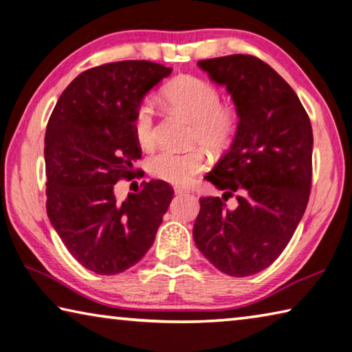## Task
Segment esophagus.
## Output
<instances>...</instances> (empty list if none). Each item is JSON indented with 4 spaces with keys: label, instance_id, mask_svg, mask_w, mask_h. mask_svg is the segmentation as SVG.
I'll use <instances>...</instances> for the list:
<instances>
[{
    "label": "esophagus",
    "instance_id": "esophagus-1",
    "mask_svg": "<svg viewBox=\"0 0 352 352\" xmlns=\"http://www.w3.org/2000/svg\"><path fill=\"white\" fill-rule=\"evenodd\" d=\"M188 192H190V188L175 186V193H176V195H182V193H188Z\"/></svg>",
    "mask_w": 352,
    "mask_h": 352
}]
</instances>
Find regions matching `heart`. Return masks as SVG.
Segmentation results:
<instances>
[{
  "label": "heart",
  "instance_id": "obj_1",
  "mask_svg": "<svg viewBox=\"0 0 352 352\" xmlns=\"http://www.w3.org/2000/svg\"><path fill=\"white\" fill-rule=\"evenodd\" d=\"M164 100L193 122L192 143H199L210 151H221L235 132L237 117L232 109L221 104V95L214 84L195 76L177 78L166 85ZM132 129L138 145L151 149L157 142L154 106L149 98L138 102ZM206 155L201 149L173 151L162 149L148 159V171L160 181L184 186L204 168Z\"/></svg>",
  "mask_w": 352,
  "mask_h": 352
}]
</instances>
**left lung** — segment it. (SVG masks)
I'll use <instances>...</instances> for the list:
<instances>
[{"instance_id":"left-lung-1","label":"left lung","mask_w":352,"mask_h":352,"mask_svg":"<svg viewBox=\"0 0 352 352\" xmlns=\"http://www.w3.org/2000/svg\"><path fill=\"white\" fill-rule=\"evenodd\" d=\"M224 85L240 118L229 151L206 176L223 198H199L198 250L215 268L243 278L270 267L307 207L314 134L298 95L268 63L250 54L199 60ZM230 210L223 203L233 195Z\"/></svg>"}]
</instances>
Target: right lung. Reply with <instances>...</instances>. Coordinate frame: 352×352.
I'll return each mask as SVG.
<instances>
[{
  "label": "right lung",
  "instance_id": "1",
  "mask_svg": "<svg viewBox=\"0 0 352 352\" xmlns=\"http://www.w3.org/2000/svg\"><path fill=\"white\" fill-rule=\"evenodd\" d=\"M170 74L149 60L90 68L62 91L48 120L46 214L70 254L96 274L123 273L146 254L175 195L164 181L140 184L123 203L113 193L142 157L135 107Z\"/></svg>",
  "mask_w": 352,
  "mask_h": 352
}]
</instances>
